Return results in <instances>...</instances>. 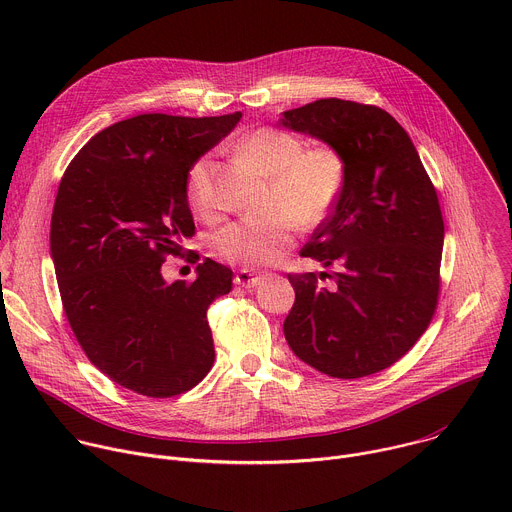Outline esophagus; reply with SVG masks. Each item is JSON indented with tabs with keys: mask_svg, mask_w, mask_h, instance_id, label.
I'll list each match as a JSON object with an SVG mask.
<instances>
[{
	"mask_svg": "<svg viewBox=\"0 0 512 512\" xmlns=\"http://www.w3.org/2000/svg\"><path fill=\"white\" fill-rule=\"evenodd\" d=\"M259 281H261V277L255 275V273H251V271H239V273L235 275V283L241 285V287H247V289L257 287Z\"/></svg>",
	"mask_w": 512,
	"mask_h": 512,
	"instance_id": "obj_1",
	"label": "esophagus"
}]
</instances>
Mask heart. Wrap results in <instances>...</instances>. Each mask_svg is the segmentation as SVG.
Masks as SVG:
<instances>
[{"label": "heart", "mask_w": 512, "mask_h": 512, "mask_svg": "<svg viewBox=\"0 0 512 512\" xmlns=\"http://www.w3.org/2000/svg\"><path fill=\"white\" fill-rule=\"evenodd\" d=\"M241 148L245 156L271 178L269 214L243 218L212 235V253L231 265L255 269L275 263L294 243V223L300 229L320 225L336 204L346 164L330 145L304 150V141L275 127L251 131ZM186 194L192 210L210 216L216 210L214 164L198 158L186 176Z\"/></svg>", "instance_id": "b5f03b06"}]
</instances>
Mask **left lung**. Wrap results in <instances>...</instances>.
I'll use <instances>...</instances> for the list:
<instances>
[{"mask_svg":"<svg viewBox=\"0 0 512 512\" xmlns=\"http://www.w3.org/2000/svg\"><path fill=\"white\" fill-rule=\"evenodd\" d=\"M279 123L324 141L346 164L332 214L302 249L334 269V287L314 273L287 275L296 304L285 340L328 377L379 373L419 340L437 304L444 218L435 188L407 131L379 107L320 99Z\"/></svg>","mask_w":512,"mask_h":512,"instance_id":"left-lung-1","label":"left lung"}]
</instances>
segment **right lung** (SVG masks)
Segmentation results:
<instances>
[{
	"label": "right lung",
	"mask_w": 512,
	"mask_h": 512,
	"mask_svg": "<svg viewBox=\"0 0 512 512\" xmlns=\"http://www.w3.org/2000/svg\"><path fill=\"white\" fill-rule=\"evenodd\" d=\"M239 119L148 113L113 123L60 180L50 257L68 324L95 367L139 395H180L214 362L206 310L229 294L233 271L206 257L192 283H168L162 263L194 235L190 166Z\"/></svg>",
	"instance_id": "1"
}]
</instances>
